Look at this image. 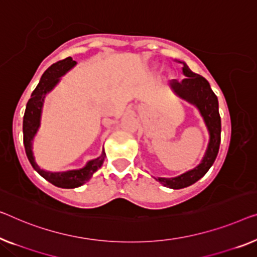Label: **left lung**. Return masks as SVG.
I'll use <instances>...</instances> for the list:
<instances>
[{"mask_svg": "<svg viewBox=\"0 0 257 257\" xmlns=\"http://www.w3.org/2000/svg\"><path fill=\"white\" fill-rule=\"evenodd\" d=\"M179 62L183 64L182 72L186 76V78L182 79L181 82H178L175 79L171 80L170 85L172 90L180 98L185 99L186 101L197 107L203 120L205 122L206 128L209 130L210 140L208 149H206V152L203 157L201 164L195 167L194 170L186 172V173L179 175L177 178L156 179L162 185L173 189L185 188V187L193 185L202 177H204L209 168L212 166L214 160H216L218 151H219L221 132L220 115L219 110H218V99L217 95L211 90V87H210L209 82L204 77H202L201 75L191 71L185 62H181V61H179Z\"/></svg>", "mask_w": 257, "mask_h": 257, "instance_id": "1", "label": "left lung"}]
</instances>
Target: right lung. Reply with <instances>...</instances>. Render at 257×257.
Returning <instances> with one entry per match:
<instances>
[{"label": "right lung", "mask_w": 257, "mask_h": 257, "mask_svg": "<svg viewBox=\"0 0 257 257\" xmlns=\"http://www.w3.org/2000/svg\"><path fill=\"white\" fill-rule=\"evenodd\" d=\"M76 66V61L71 57L61 60L59 62L52 64L43 76H41L40 82L38 84L36 90L32 92L31 98L26 104V109L23 118V134H24V147L26 156L30 160L31 165L39 173L41 177L45 178L52 185L60 188H76L89 181L95 171L101 167L105 160V151L102 150L100 157L93 160H90L83 168L67 172H47L41 170L37 165L34 160L33 151H32V141L36 136L38 129L40 127L41 112H43V105L46 98V94L54 89L55 85L60 82V77L66 74L67 71Z\"/></svg>", "instance_id": "obj_1"}]
</instances>
